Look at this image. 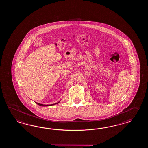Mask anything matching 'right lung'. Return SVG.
Returning <instances> with one entry per match:
<instances>
[{"mask_svg": "<svg viewBox=\"0 0 148 148\" xmlns=\"http://www.w3.org/2000/svg\"><path fill=\"white\" fill-rule=\"evenodd\" d=\"M59 102H60V101H59L58 103H55V104H51V105H43V104L38 103H36V102H35V103H36V104H38V105L41 106H52V105H56V104H58V103H59Z\"/></svg>", "mask_w": 148, "mask_h": 148, "instance_id": "obj_1", "label": "right lung"}]
</instances>
